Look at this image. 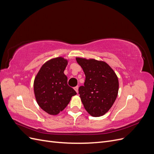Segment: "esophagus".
<instances>
[{
	"label": "esophagus",
	"instance_id": "obj_1",
	"mask_svg": "<svg viewBox=\"0 0 154 154\" xmlns=\"http://www.w3.org/2000/svg\"><path fill=\"white\" fill-rule=\"evenodd\" d=\"M74 90H75V91L78 93V86L75 87H74Z\"/></svg>",
	"mask_w": 154,
	"mask_h": 154
}]
</instances>
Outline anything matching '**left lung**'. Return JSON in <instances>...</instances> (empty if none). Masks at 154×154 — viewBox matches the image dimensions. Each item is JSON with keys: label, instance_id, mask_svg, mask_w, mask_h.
<instances>
[{"label": "left lung", "instance_id": "obj_1", "mask_svg": "<svg viewBox=\"0 0 154 154\" xmlns=\"http://www.w3.org/2000/svg\"><path fill=\"white\" fill-rule=\"evenodd\" d=\"M85 75L84 85L79 87L82 102L92 117H100L108 112L117 97L119 81L108 64L95 59L76 58Z\"/></svg>", "mask_w": 154, "mask_h": 154}]
</instances>
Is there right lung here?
<instances>
[{"label": "right lung", "mask_w": 154, "mask_h": 154, "mask_svg": "<svg viewBox=\"0 0 154 154\" xmlns=\"http://www.w3.org/2000/svg\"><path fill=\"white\" fill-rule=\"evenodd\" d=\"M68 60L63 57L51 59L41 67L34 80V93L37 103L50 115L62 112L76 92L67 85L63 73Z\"/></svg>", "instance_id": "add662e5"}]
</instances>
